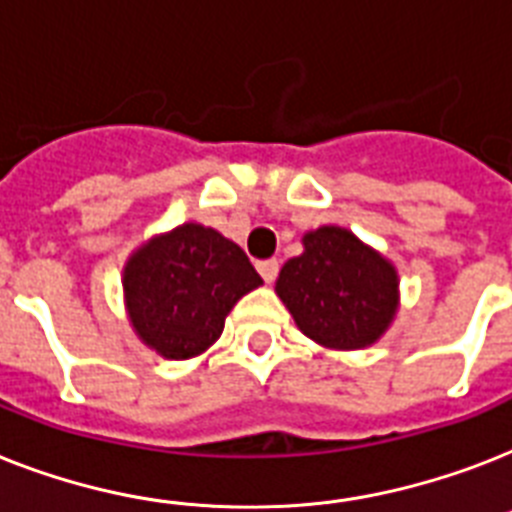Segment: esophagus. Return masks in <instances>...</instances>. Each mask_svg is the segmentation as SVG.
Instances as JSON below:
<instances>
[{
  "label": "esophagus",
  "mask_w": 512,
  "mask_h": 512,
  "mask_svg": "<svg viewBox=\"0 0 512 512\" xmlns=\"http://www.w3.org/2000/svg\"><path fill=\"white\" fill-rule=\"evenodd\" d=\"M257 270H260V276H263L265 284H273L278 276V260H260V263H257Z\"/></svg>",
  "instance_id": "esophagus-1"
}]
</instances>
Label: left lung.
I'll use <instances>...</instances> for the list:
<instances>
[{
  "instance_id": "left-lung-1",
  "label": "left lung",
  "mask_w": 512,
  "mask_h": 512,
  "mask_svg": "<svg viewBox=\"0 0 512 512\" xmlns=\"http://www.w3.org/2000/svg\"><path fill=\"white\" fill-rule=\"evenodd\" d=\"M302 247L276 281L278 299L299 331L326 350L376 344L400 307V273L392 260L342 226L307 231Z\"/></svg>"
}]
</instances>
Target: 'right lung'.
I'll use <instances>...</instances> for the list:
<instances>
[{"mask_svg": "<svg viewBox=\"0 0 512 512\" xmlns=\"http://www.w3.org/2000/svg\"><path fill=\"white\" fill-rule=\"evenodd\" d=\"M120 284L139 342L165 360H189L218 342L226 315L263 278L239 244L184 223L136 247Z\"/></svg>", "mask_w": 512, "mask_h": 512, "instance_id": "1", "label": "right lung"}]
</instances>
